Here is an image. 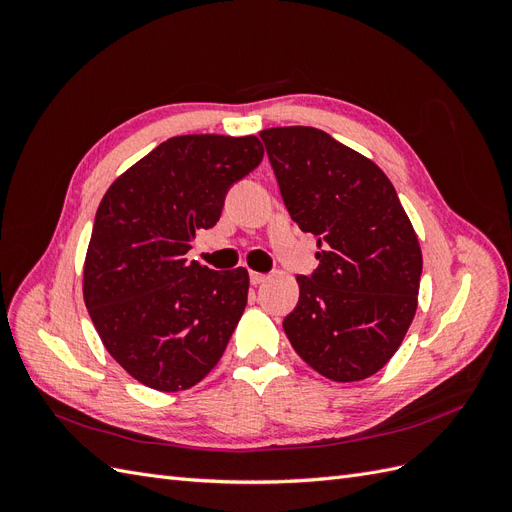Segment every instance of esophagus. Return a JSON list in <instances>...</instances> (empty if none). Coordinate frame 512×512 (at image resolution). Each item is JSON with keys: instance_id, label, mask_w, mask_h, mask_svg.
I'll use <instances>...</instances> for the list:
<instances>
[{"instance_id": "esophagus-1", "label": "esophagus", "mask_w": 512, "mask_h": 512, "mask_svg": "<svg viewBox=\"0 0 512 512\" xmlns=\"http://www.w3.org/2000/svg\"><path fill=\"white\" fill-rule=\"evenodd\" d=\"M265 280H267V275H265V273H256V271H252V273H250V282H252L254 286L262 284Z\"/></svg>"}]
</instances>
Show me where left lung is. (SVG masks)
<instances>
[{"label":"left lung","instance_id":"8db88e82","mask_svg":"<svg viewBox=\"0 0 512 512\" xmlns=\"http://www.w3.org/2000/svg\"><path fill=\"white\" fill-rule=\"evenodd\" d=\"M260 138L292 222L320 247L284 318L290 344L329 380L374 376L416 314L423 254L412 222L389 177L327 132L288 126Z\"/></svg>","mask_w":512,"mask_h":512}]
</instances>
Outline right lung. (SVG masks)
<instances>
[{"label": "right lung", "mask_w": 512, "mask_h": 512, "mask_svg": "<svg viewBox=\"0 0 512 512\" xmlns=\"http://www.w3.org/2000/svg\"><path fill=\"white\" fill-rule=\"evenodd\" d=\"M256 136L185 134L106 190L83 267V297L108 354L141 384L185 391L218 365L247 305L250 275L188 262L235 181L260 164Z\"/></svg>", "instance_id": "1"}]
</instances>
